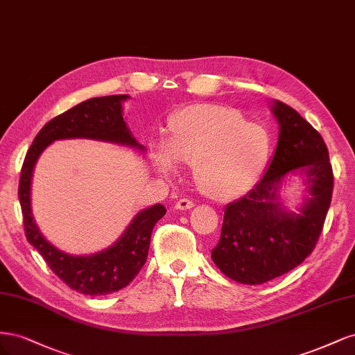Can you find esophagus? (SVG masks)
<instances>
[{
	"instance_id": "esophagus-1",
	"label": "esophagus",
	"mask_w": 355,
	"mask_h": 355,
	"mask_svg": "<svg viewBox=\"0 0 355 355\" xmlns=\"http://www.w3.org/2000/svg\"><path fill=\"white\" fill-rule=\"evenodd\" d=\"M175 207H176L178 210H189V209L194 207V201H192L191 198H180V200L176 202Z\"/></svg>"
}]
</instances>
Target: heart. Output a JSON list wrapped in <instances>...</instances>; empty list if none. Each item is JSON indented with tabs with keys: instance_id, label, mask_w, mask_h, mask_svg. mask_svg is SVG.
Instances as JSON below:
<instances>
[{
	"instance_id": "heart-1",
	"label": "heart",
	"mask_w": 355,
	"mask_h": 355,
	"mask_svg": "<svg viewBox=\"0 0 355 355\" xmlns=\"http://www.w3.org/2000/svg\"><path fill=\"white\" fill-rule=\"evenodd\" d=\"M266 154L262 127L223 106L192 105L173 118L170 141L158 148L155 163L161 171L173 170L176 159L194 164L200 188L225 198L252 185Z\"/></svg>"
}]
</instances>
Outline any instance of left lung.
Segmentation results:
<instances>
[{"instance_id": "8db88e82", "label": "left lung", "mask_w": 355, "mask_h": 355, "mask_svg": "<svg viewBox=\"0 0 355 355\" xmlns=\"http://www.w3.org/2000/svg\"><path fill=\"white\" fill-rule=\"evenodd\" d=\"M280 135L270 167L254 188L225 209L220 240L211 250L219 270L243 284H262L292 271L313 253L333 192V170L323 137L293 108L277 101ZM304 171L311 198L299 215L277 204V187Z\"/></svg>"}]
</instances>
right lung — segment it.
Returning <instances> with one entry per match:
<instances>
[{
	"label": "right lung",
	"instance_id": "1",
	"mask_svg": "<svg viewBox=\"0 0 355 355\" xmlns=\"http://www.w3.org/2000/svg\"><path fill=\"white\" fill-rule=\"evenodd\" d=\"M127 94L103 96L78 103L50 120L28 149L19 180V201L22 207L26 240L44 257L50 270L72 290L99 296L118 292L130 284L146 262L151 234L164 216L161 204L142 210L125 230L121 239L103 252L90 256H71L58 250L42 237L31 213V178L40 154L59 139L87 137L144 149L128 132L121 114Z\"/></svg>",
	"mask_w": 355,
	"mask_h": 355
}]
</instances>
